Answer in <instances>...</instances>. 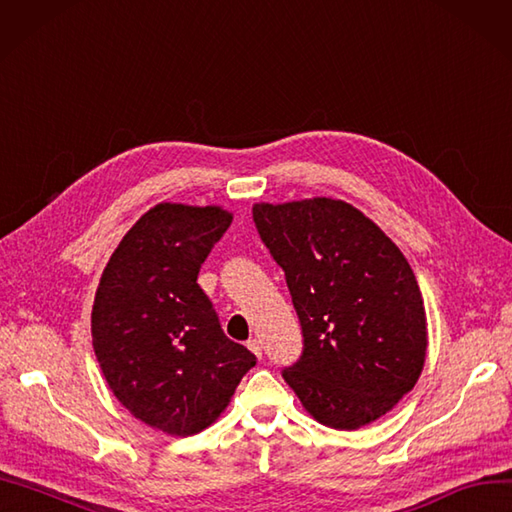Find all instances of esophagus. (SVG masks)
<instances>
[{"label": "esophagus", "instance_id": "1", "mask_svg": "<svg viewBox=\"0 0 512 512\" xmlns=\"http://www.w3.org/2000/svg\"><path fill=\"white\" fill-rule=\"evenodd\" d=\"M247 349H250L256 357H262V344H260V340H256V338L247 340Z\"/></svg>", "mask_w": 512, "mask_h": 512}]
</instances>
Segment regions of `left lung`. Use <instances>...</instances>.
Wrapping results in <instances>:
<instances>
[{
  "instance_id": "8db88e82",
  "label": "left lung",
  "mask_w": 512,
  "mask_h": 512,
  "mask_svg": "<svg viewBox=\"0 0 512 512\" xmlns=\"http://www.w3.org/2000/svg\"><path fill=\"white\" fill-rule=\"evenodd\" d=\"M254 224L301 325L303 351L282 377L325 426L375 422L424 366V301L407 258L342 200L256 204Z\"/></svg>"
}]
</instances>
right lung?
Masks as SVG:
<instances>
[{"instance_id":"1","label":"right lung","mask_w":512,"mask_h":512,"mask_svg":"<svg viewBox=\"0 0 512 512\" xmlns=\"http://www.w3.org/2000/svg\"><path fill=\"white\" fill-rule=\"evenodd\" d=\"M230 222L219 206L157 204L124 234L94 297L92 344L105 381L137 420L174 437L213 424L256 366L198 286Z\"/></svg>"}]
</instances>
